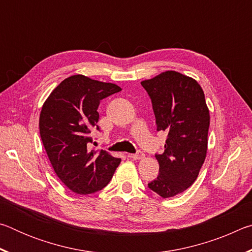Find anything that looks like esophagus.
<instances>
[{
  "label": "esophagus",
  "instance_id": "1",
  "mask_svg": "<svg viewBox=\"0 0 252 252\" xmlns=\"http://www.w3.org/2000/svg\"><path fill=\"white\" fill-rule=\"evenodd\" d=\"M129 157L132 158V159H134V160H139V159H142L144 155H143L142 151L139 150V151H136V153H133V155H129Z\"/></svg>",
  "mask_w": 252,
  "mask_h": 252
}]
</instances>
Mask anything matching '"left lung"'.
<instances>
[{"mask_svg":"<svg viewBox=\"0 0 252 252\" xmlns=\"http://www.w3.org/2000/svg\"><path fill=\"white\" fill-rule=\"evenodd\" d=\"M141 85L151 99L157 130L168 133L163 153H156L159 176L148 187L171 198L192 186L206 159L210 116L204 93L197 81L176 71Z\"/></svg>","mask_w":252,"mask_h":252,"instance_id":"obj_1","label":"left lung"}]
</instances>
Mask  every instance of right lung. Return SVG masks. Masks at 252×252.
Segmentation results:
<instances>
[{
	"mask_svg": "<svg viewBox=\"0 0 252 252\" xmlns=\"http://www.w3.org/2000/svg\"><path fill=\"white\" fill-rule=\"evenodd\" d=\"M121 91L112 83L84 75L63 80L42 106L40 134L57 176L70 190L89 194L108 185L120 158L91 149V132L100 131V101Z\"/></svg>",
	"mask_w": 252,
	"mask_h": 252,
	"instance_id": "right-lung-1",
	"label": "right lung"
}]
</instances>
